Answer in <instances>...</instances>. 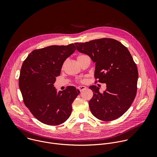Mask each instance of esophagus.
Returning a JSON list of instances; mask_svg holds the SVG:
<instances>
[{
	"instance_id": "34e87169",
	"label": "esophagus",
	"mask_w": 157,
	"mask_h": 157,
	"mask_svg": "<svg viewBox=\"0 0 157 157\" xmlns=\"http://www.w3.org/2000/svg\"><path fill=\"white\" fill-rule=\"evenodd\" d=\"M86 89V86H80L78 87L79 91H81V92L82 91H84V90H85Z\"/></svg>"
}]
</instances>
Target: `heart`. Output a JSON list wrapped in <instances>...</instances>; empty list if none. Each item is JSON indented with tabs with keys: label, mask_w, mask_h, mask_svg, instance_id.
<instances>
[{
	"label": "heart",
	"mask_w": 157,
	"mask_h": 157,
	"mask_svg": "<svg viewBox=\"0 0 157 157\" xmlns=\"http://www.w3.org/2000/svg\"><path fill=\"white\" fill-rule=\"evenodd\" d=\"M85 56V55H79V56H78V57H77V59H79V58H82V56ZM85 79H81V82H85Z\"/></svg>",
	"instance_id": "1"
}]
</instances>
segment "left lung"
Listing matches in <instances>:
<instances>
[{
	"label": "left lung",
	"mask_w": 157,
	"mask_h": 157,
	"mask_svg": "<svg viewBox=\"0 0 157 157\" xmlns=\"http://www.w3.org/2000/svg\"><path fill=\"white\" fill-rule=\"evenodd\" d=\"M75 44L78 52L95 63V78L106 84L102 93L96 86H89L93 92L89 102L91 113L103 121L118 119L129 109L137 94L138 70L129 51L113 38Z\"/></svg>",
	"instance_id": "8db88e82"
}]
</instances>
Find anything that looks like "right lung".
Wrapping results in <instances>:
<instances>
[{
	"instance_id": "right-lung-1",
	"label": "right lung",
	"mask_w": 157,
	"mask_h": 157,
	"mask_svg": "<svg viewBox=\"0 0 157 157\" xmlns=\"http://www.w3.org/2000/svg\"><path fill=\"white\" fill-rule=\"evenodd\" d=\"M75 44L52 45L32 51L20 70L18 85L25 105L41 122L57 125L68 119L79 93L74 86L56 91L53 84L63 64L76 50Z\"/></svg>"
}]
</instances>
